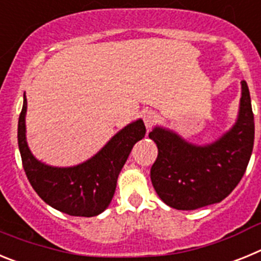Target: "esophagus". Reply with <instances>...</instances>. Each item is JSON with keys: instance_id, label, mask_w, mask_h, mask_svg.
<instances>
[{"instance_id": "34e87169", "label": "esophagus", "mask_w": 261, "mask_h": 261, "mask_svg": "<svg viewBox=\"0 0 261 261\" xmlns=\"http://www.w3.org/2000/svg\"><path fill=\"white\" fill-rule=\"evenodd\" d=\"M142 119H144V123H145V125H146V128L150 129L151 126L156 123L158 115H156L155 111L146 110L144 114H142Z\"/></svg>"}]
</instances>
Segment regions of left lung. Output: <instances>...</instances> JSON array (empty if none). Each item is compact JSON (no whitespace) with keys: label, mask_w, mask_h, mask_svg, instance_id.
I'll return each instance as SVG.
<instances>
[{"label":"left lung","mask_w":261,"mask_h":261,"mask_svg":"<svg viewBox=\"0 0 261 261\" xmlns=\"http://www.w3.org/2000/svg\"><path fill=\"white\" fill-rule=\"evenodd\" d=\"M238 117L211 144H192L179 133L155 125L149 138L158 147L151 166L154 190L177 211H195L221 202L238 186L250 162L255 138L251 96L242 81Z\"/></svg>","instance_id":"1"}]
</instances>
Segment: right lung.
<instances>
[{
	"label": "right lung",
	"mask_w": 261,
	"mask_h": 261,
	"mask_svg": "<svg viewBox=\"0 0 261 261\" xmlns=\"http://www.w3.org/2000/svg\"><path fill=\"white\" fill-rule=\"evenodd\" d=\"M27 99L18 121V146L24 172L40 199L69 216L94 217L108 208L117 177L146 128L141 119L132 121L111 138L96 154L80 165L56 167L41 162L30 150L26 138Z\"/></svg>",
	"instance_id": "right-lung-1"
}]
</instances>
